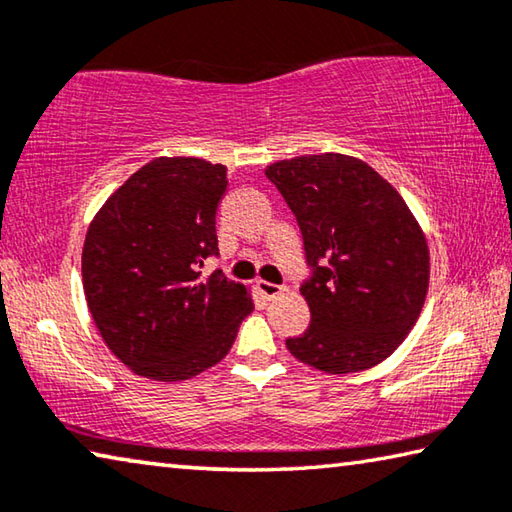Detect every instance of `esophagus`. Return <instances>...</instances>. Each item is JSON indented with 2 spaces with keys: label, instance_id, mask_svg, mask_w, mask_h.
Masks as SVG:
<instances>
[{
  "label": "esophagus",
  "instance_id": "1",
  "mask_svg": "<svg viewBox=\"0 0 512 512\" xmlns=\"http://www.w3.org/2000/svg\"><path fill=\"white\" fill-rule=\"evenodd\" d=\"M257 291L262 293V296L266 298V300H275V298H280L284 291V287H277V284H271V282H266V280H259L257 282Z\"/></svg>",
  "mask_w": 512,
  "mask_h": 512
}]
</instances>
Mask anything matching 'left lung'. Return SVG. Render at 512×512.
<instances>
[{"label": "left lung", "instance_id": "left-lung-1", "mask_svg": "<svg viewBox=\"0 0 512 512\" xmlns=\"http://www.w3.org/2000/svg\"><path fill=\"white\" fill-rule=\"evenodd\" d=\"M296 214L314 277L302 284L311 325L287 341L307 366L350 375L386 361L418 323L429 291V246L400 192L343 153L266 167Z\"/></svg>", "mask_w": 512, "mask_h": 512}]
</instances>
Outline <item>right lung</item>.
I'll return each mask as SVG.
<instances>
[{"label": "right lung", "mask_w": 512, "mask_h": 512, "mask_svg": "<svg viewBox=\"0 0 512 512\" xmlns=\"http://www.w3.org/2000/svg\"><path fill=\"white\" fill-rule=\"evenodd\" d=\"M228 167L155 158L108 196L85 235L88 309L110 352L144 379L185 381L230 352L250 287L201 273L219 255L216 205Z\"/></svg>", "instance_id": "obj_1"}]
</instances>
